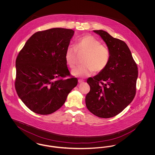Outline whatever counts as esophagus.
<instances>
[{"mask_svg": "<svg viewBox=\"0 0 155 155\" xmlns=\"http://www.w3.org/2000/svg\"><path fill=\"white\" fill-rule=\"evenodd\" d=\"M84 82V81L83 80H81V79H79L78 80V82L79 83H82V82Z\"/></svg>", "mask_w": 155, "mask_h": 155, "instance_id": "esophagus-1", "label": "esophagus"}]
</instances>
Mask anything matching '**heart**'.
Listing matches in <instances>:
<instances>
[{
  "label": "heart",
  "instance_id": "1",
  "mask_svg": "<svg viewBox=\"0 0 155 155\" xmlns=\"http://www.w3.org/2000/svg\"><path fill=\"white\" fill-rule=\"evenodd\" d=\"M77 52L85 55L82 60L83 64L71 71V74L75 77H87L94 71L96 73L102 72L109 63L110 54L108 47L91 35L78 38L75 47L71 45L67 47L64 58L67 65L71 68H74L77 63Z\"/></svg>",
  "mask_w": 155,
  "mask_h": 155
}]
</instances>
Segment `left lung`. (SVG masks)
Returning <instances> with one entry per match:
<instances>
[{
	"instance_id": "8db88e82",
	"label": "left lung",
	"mask_w": 155,
	"mask_h": 155,
	"mask_svg": "<svg viewBox=\"0 0 155 155\" xmlns=\"http://www.w3.org/2000/svg\"><path fill=\"white\" fill-rule=\"evenodd\" d=\"M107 45L110 54L106 68L87 83V109L101 118H110L123 110L136 94L138 67L125 42L103 30H94Z\"/></svg>"
}]
</instances>
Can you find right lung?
I'll list each match as a JSON object with an SVG mask.
<instances>
[{"instance_id": "1", "label": "right lung", "mask_w": 155, "mask_h": 155, "mask_svg": "<svg viewBox=\"0 0 155 155\" xmlns=\"http://www.w3.org/2000/svg\"><path fill=\"white\" fill-rule=\"evenodd\" d=\"M74 31L54 28L33 34L15 61V88L33 112L47 115L60 109L78 80L67 68L64 54Z\"/></svg>"}]
</instances>
